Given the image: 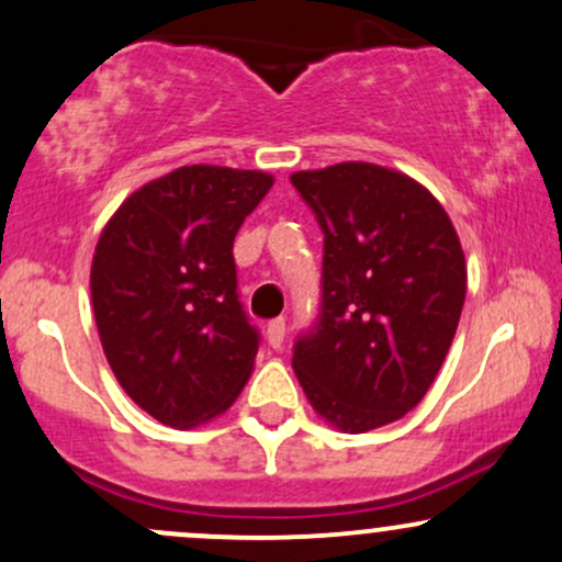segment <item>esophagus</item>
Masks as SVG:
<instances>
[{
    "mask_svg": "<svg viewBox=\"0 0 562 562\" xmlns=\"http://www.w3.org/2000/svg\"><path fill=\"white\" fill-rule=\"evenodd\" d=\"M267 338H269L271 347L280 349L282 341H285V319H282V317L271 319V323L267 325Z\"/></svg>",
    "mask_w": 562,
    "mask_h": 562,
    "instance_id": "1",
    "label": "esophagus"
}]
</instances>
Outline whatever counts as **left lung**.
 I'll return each instance as SVG.
<instances>
[{
  "instance_id": "left-lung-1",
  "label": "left lung",
  "mask_w": 562,
  "mask_h": 562,
  "mask_svg": "<svg viewBox=\"0 0 562 562\" xmlns=\"http://www.w3.org/2000/svg\"><path fill=\"white\" fill-rule=\"evenodd\" d=\"M291 181L325 234L319 323L293 371L330 427L379 429L422 403L451 349L467 295L459 234L400 170L338 162Z\"/></svg>"
}]
</instances>
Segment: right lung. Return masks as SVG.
Wrapping results in <instances>:
<instances>
[{"label":"right lung","instance_id":"add662e5","mask_svg":"<svg viewBox=\"0 0 562 562\" xmlns=\"http://www.w3.org/2000/svg\"><path fill=\"white\" fill-rule=\"evenodd\" d=\"M274 178L187 165L133 191L98 237L92 312L116 381L172 429L221 416L252 373L234 237Z\"/></svg>","mask_w":562,"mask_h":562}]
</instances>
